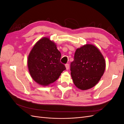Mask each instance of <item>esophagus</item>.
Returning <instances> with one entry per match:
<instances>
[{"label": "esophagus", "mask_w": 124, "mask_h": 124, "mask_svg": "<svg viewBox=\"0 0 124 124\" xmlns=\"http://www.w3.org/2000/svg\"><path fill=\"white\" fill-rule=\"evenodd\" d=\"M65 67H66V69L68 70L69 68V65L68 64V63H67V64H66V65H65Z\"/></svg>", "instance_id": "34e87169"}]
</instances>
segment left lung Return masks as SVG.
I'll list each match as a JSON object with an SVG mask.
<instances>
[{"label":"left lung","mask_w":124,"mask_h":124,"mask_svg":"<svg viewBox=\"0 0 124 124\" xmlns=\"http://www.w3.org/2000/svg\"><path fill=\"white\" fill-rule=\"evenodd\" d=\"M106 62L98 48L85 44L76 50L71 63V75L74 85L81 90L95 86L103 76Z\"/></svg>","instance_id":"obj_1"}]
</instances>
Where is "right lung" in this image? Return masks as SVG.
Wrapping results in <instances>:
<instances>
[{
	"instance_id": "1",
	"label": "right lung",
	"mask_w": 124,
	"mask_h": 124,
	"mask_svg": "<svg viewBox=\"0 0 124 124\" xmlns=\"http://www.w3.org/2000/svg\"><path fill=\"white\" fill-rule=\"evenodd\" d=\"M61 58V52L54 42L47 37L40 39L28 57V68L32 79L42 86L57 80L66 70L65 65L60 62Z\"/></svg>"
}]
</instances>
